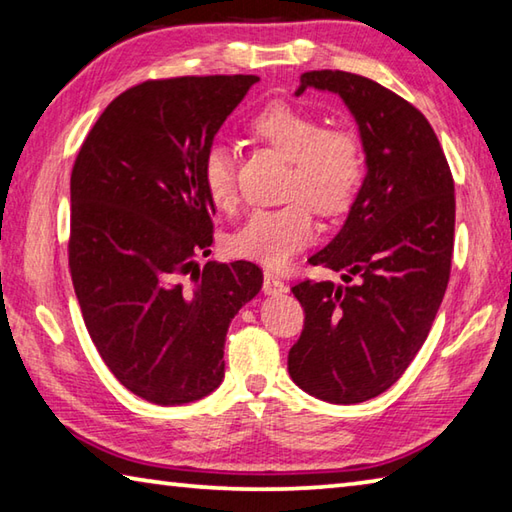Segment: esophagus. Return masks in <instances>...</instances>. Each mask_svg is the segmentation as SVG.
<instances>
[{
    "label": "esophagus",
    "instance_id": "esophagus-1",
    "mask_svg": "<svg viewBox=\"0 0 512 512\" xmlns=\"http://www.w3.org/2000/svg\"><path fill=\"white\" fill-rule=\"evenodd\" d=\"M262 291H264V295H282V293H286V284H284L275 273L266 271V273H264V286H262Z\"/></svg>",
    "mask_w": 512,
    "mask_h": 512
}]
</instances>
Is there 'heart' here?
I'll return each instance as SVG.
<instances>
[{"instance_id":"1","label":"heart","mask_w":512,"mask_h":512,"mask_svg":"<svg viewBox=\"0 0 512 512\" xmlns=\"http://www.w3.org/2000/svg\"><path fill=\"white\" fill-rule=\"evenodd\" d=\"M255 134L291 161L288 194L280 208H257L230 237L232 253L264 266L280 268L297 250L311 244L315 221L311 206L322 215H338L351 206L365 179L360 143L347 132H333L318 118L291 105H273L253 123ZM201 181L212 206L235 208V172L224 143H212L201 163Z\"/></svg>"}]
</instances>
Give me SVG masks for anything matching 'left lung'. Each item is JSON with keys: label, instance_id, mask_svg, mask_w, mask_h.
Returning <instances> with one entry per match:
<instances>
[{"label": "left lung", "instance_id": "8db88e82", "mask_svg": "<svg viewBox=\"0 0 512 512\" xmlns=\"http://www.w3.org/2000/svg\"><path fill=\"white\" fill-rule=\"evenodd\" d=\"M306 89L345 102L367 174L338 235L309 257L345 284L291 288L306 318L288 374L320 401L351 405L392 387L430 333L450 280L454 181L432 125L394 91L347 71L302 73L295 96Z\"/></svg>", "mask_w": 512, "mask_h": 512}]
</instances>
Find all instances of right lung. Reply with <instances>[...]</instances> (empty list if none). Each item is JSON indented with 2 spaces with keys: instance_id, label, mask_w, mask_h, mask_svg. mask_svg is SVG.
<instances>
[{
  "instance_id": "add662e5",
  "label": "right lung",
  "mask_w": 512,
  "mask_h": 512,
  "mask_svg": "<svg viewBox=\"0 0 512 512\" xmlns=\"http://www.w3.org/2000/svg\"><path fill=\"white\" fill-rule=\"evenodd\" d=\"M257 76L150 80L102 111L71 172L69 266L91 340L156 405L224 380L226 333L262 288L255 264L199 266L215 206L201 163Z\"/></svg>"
}]
</instances>
